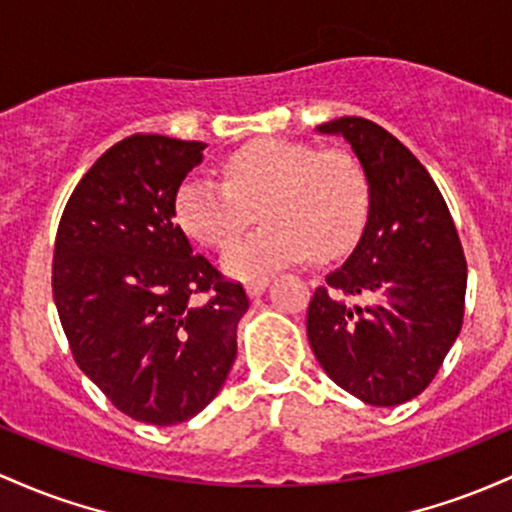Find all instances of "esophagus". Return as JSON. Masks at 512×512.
<instances>
[{
    "label": "esophagus",
    "instance_id": "esophagus-1",
    "mask_svg": "<svg viewBox=\"0 0 512 512\" xmlns=\"http://www.w3.org/2000/svg\"><path fill=\"white\" fill-rule=\"evenodd\" d=\"M266 287H268V278H258V280H251V283H246V292H249V297H258Z\"/></svg>",
    "mask_w": 512,
    "mask_h": 512
}]
</instances>
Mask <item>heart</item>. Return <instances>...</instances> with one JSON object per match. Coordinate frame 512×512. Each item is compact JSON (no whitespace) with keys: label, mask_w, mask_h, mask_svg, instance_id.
<instances>
[{"label":"heart","mask_w":512,"mask_h":512,"mask_svg":"<svg viewBox=\"0 0 512 512\" xmlns=\"http://www.w3.org/2000/svg\"><path fill=\"white\" fill-rule=\"evenodd\" d=\"M222 179L191 176L176 193V220L212 249H227L254 222L266 225L222 258L239 280L302 261L309 254H341L358 237L367 212V181L360 164L341 149L261 137L222 162Z\"/></svg>","instance_id":"obj_1"}]
</instances>
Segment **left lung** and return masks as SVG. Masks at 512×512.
Wrapping results in <instances>:
<instances>
[{
    "label": "left lung",
    "instance_id": "1",
    "mask_svg": "<svg viewBox=\"0 0 512 512\" xmlns=\"http://www.w3.org/2000/svg\"><path fill=\"white\" fill-rule=\"evenodd\" d=\"M341 135L367 181V222L307 309V338L326 375L370 406L411 401L438 375L464 317L467 261L426 166L372 120L319 125Z\"/></svg>",
    "mask_w": 512,
    "mask_h": 512
}]
</instances>
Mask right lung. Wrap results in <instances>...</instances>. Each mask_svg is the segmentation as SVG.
<instances>
[{
    "mask_svg": "<svg viewBox=\"0 0 512 512\" xmlns=\"http://www.w3.org/2000/svg\"><path fill=\"white\" fill-rule=\"evenodd\" d=\"M205 142L130 135L96 159L62 212L53 297L72 355L118 411L176 426L215 399L249 309L176 225ZM200 291L211 300L194 302Z\"/></svg>",
    "mask_w": 512,
    "mask_h": 512,
    "instance_id": "1",
    "label": "right lung"
}]
</instances>
